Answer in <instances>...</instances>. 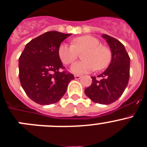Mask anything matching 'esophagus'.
Here are the masks:
<instances>
[{
	"instance_id": "esophagus-1",
	"label": "esophagus",
	"mask_w": 147,
	"mask_h": 147,
	"mask_svg": "<svg viewBox=\"0 0 147 147\" xmlns=\"http://www.w3.org/2000/svg\"><path fill=\"white\" fill-rule=\"evenodd\" d=\"M74 77L76 80H80V79H81L82 76H80V75H74Z\"/></svg>"
}]
</instances>
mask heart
Wrapping results in <instances>:
<instances>
[{
  "mask_svg": "<svg viewBox=\"0 0 147 147\" xmlns=\"http://www.w3.org/2000/svg\"><path fill=\"white\" fill-rule=\"evenodd\" d=\"M72 45L62 43L58 48V56L65 65H70L78 58L79 53H84L82 62H77L71 66V71L76 74L98 71L107 67L110 64L112 53L106 45H100V41L90 35L73 39Z\"/></svg>",
  "mask_w": 147,
  "mask_h": 147,
  "instance_id": "obj_1",
  "label": "heart"
}]
</instances>
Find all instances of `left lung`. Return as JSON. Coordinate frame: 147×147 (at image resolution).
Masks as SVG:
<instances>
[{"label": "left lung", "instance_id": "left-lung-1", "mask_svg": "<svg viewBox=\"0 0 147 147\" xmlns=\"http://www.w3.org/2000/svg\"><path fill=\"white\" fill-rule=\"evenodd\" d=\"M102 37L110 46L112 60L107 69L98 76L101 80L92 76L91 85L85 90V93L96 103L109 105L120 98L128 85L130 58L120 41L107 34Z\"/></svg>", "mask_w": 147, "mask_h": 147}]
</instances>
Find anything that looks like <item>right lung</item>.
<instances>
[{
	"label": "right lung",
	"mask_w": 147,
	"mask_h": 147,
	"mask_svg": "<svg viewBox=\"0 0 147 147\" xmlns=\"http://www.w3.org/2000/svg\"><path fill=\"white\" fill-rule=\"evenodd\" d=\"M71 34L45 32L26 45L19 57L22 88L32 101L41 105L57 102L74 76L65 69L58 56L61 42Z\"/></svg>",
	"instance_id": "right-lung-1"
}]
</instances>
